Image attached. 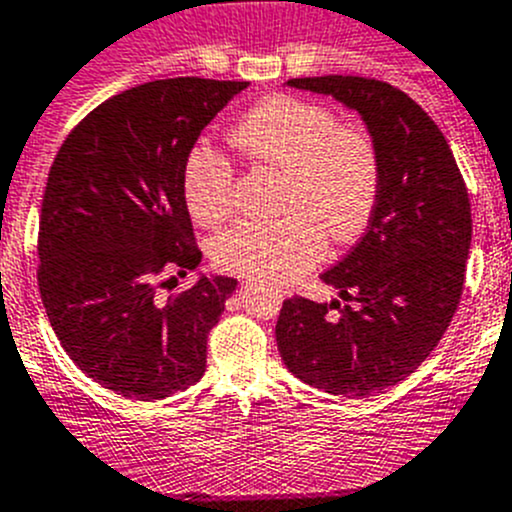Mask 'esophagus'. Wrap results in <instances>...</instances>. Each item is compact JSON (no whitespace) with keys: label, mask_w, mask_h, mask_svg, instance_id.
Listing matches in <instances>:
<instances>
[{"label":"esophagus","mask_w":512,"mask_h":512,"mask_svg":"<svg viewBox=\"0 0 512 512\" xmlns=\"http://www.w3.org/2000/svg\"><path fill=\"white\" fill-rule=\"evenodd\" d=\"M243 291H246V286H243Z\"/></svg>","instance_id":"1"}]
</instances>
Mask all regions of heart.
I'll return each instance as SVG.
<instances>
[{"mask_svg": "<svg viewBox=\"0 0 512 512\" xmlns=\"http://www.w3.org/2000/svg\"><path fill=\"white\" fill-rule=\"evenodd\" d=\"M231 143L253 163L284 170L281 211L274 221H241L213 243L218 269L264 284H286L321 261L326 231L352 241L367 228L382 188L372 138L339 125L324 105L274 95L253 105L231 130ZM233 165L198 145L183 170L191 216L216 226L231 211Z\"/></svg>", "mask_w": 512, "mask_h": 512, "instance_id": "1", "label": "heart"}]
</instances>
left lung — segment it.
<instances>
[{
	"label": "left lung",
	"instance_id": "8db88e82",
	"mask_svg": "<svg viewBox=\"0 0 512 512\" xmlns=\"http://www.w3.org/2000/svg\"><path fill=\"white\" fill-rule=\"evenodd\" d=\"M286 85L357 110L379 153L382 188L367 233L321 274L357 306L286 299L276 344L301 382L369 397L410 377L450 326L465 286L470 198L445 135L402 90L354 75Z\"/></svg>",
	"mask_w": 512,
	"mask_h": 512
}]
</instances>
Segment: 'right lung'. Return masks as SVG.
<instances>
[{
    "label": "right lung",
    "mask_w": 512,
    "mask_h": 512,
    "mask_svg": "<svg viewBox=\"0 0 512 512\" xmlns=\"http://www.w3.org/2000/svg\"><path fill=\"white\" fill-rule=\"evenodd\" d=\"M248 82L173 77L97 105L62 143L40 213V281L62 349L128 399L183 392L206 372L231 276L158 289L198 269L183 170L201 130Z\"/></svg>",
    "instance_id": "add662e5"
}]
</instances>
